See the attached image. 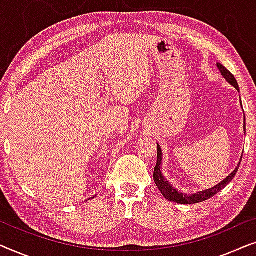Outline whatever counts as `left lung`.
I'll return each mask as SVG.
<instances>
[{
    "instance_id": "obj_1",
    "label": "left lung",
    "mask_w": 256,
    "mask_h": 256,
    "mask_svg": "<svg viewBox=\"0 0 256 256\" xmlns=\"http://www.w3.org/2000/svg\"><path fill=\"white\" fill-rule=\"evenodd\" d=\"M216 66H218V68L220 70V72H222L224 78H225L230 85L234 86L238 90H239V85H238L236 80L234 78L232 73H230L225 66L219 64V62L216 64ZM244 132H246V122H244ZM160 164H162V150H160V146L157 144V163H156L155 170H154V180H155L156 186L158 188V190L160 191V194H163L164 198H166L170 202H178V204H196V202H202L208 200L210 198H212L213 196H216L218 192L222 191L227 184H230V182L233 180L234 176H236L238 172V169H239L240 166H238L236 169L234 170L228 177H226L222 183L216 185V186L208 188V190L197 192V194H180V192H178V190L172 188V185L168 183L166 178L163 177L162 172H160Z\"/></svg>"
}]
</instances>
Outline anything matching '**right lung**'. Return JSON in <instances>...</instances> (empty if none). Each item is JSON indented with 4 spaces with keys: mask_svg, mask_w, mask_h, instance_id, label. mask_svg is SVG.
Here are the masks:
<instances>
[{
    "mask_svg": "<svg viewBox=\"0 0 256 256\" xmlns=\"http://www.w3.org/2000/svg\"><path fill=\"white\" fill-rule=\"evenodd\" d=\"M92 198H93V197H92Z\"/></svg>",
    "mask_w": 256,
    "mask_h": 256,
    "instance_id": "right-lung-1",
    "label": "right lung"
}]
</instances>
